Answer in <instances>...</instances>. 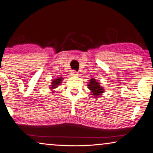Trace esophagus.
<instances>
[{"label":"esophagus","mask_w":153,"mask_h":153,"mask_svg":"<svg viewBox=\"0 0 153 153\" xmlns=\"http://www.w3.org/2000/svg\"><path fill=\"white\" fill-rule=\"evenodd\" d=\"M71 75H72V76L76 77V76H78V73H77L75 71H73L72 72H71Z\"/></svg>","instance_id":"34e87169"}]
</instances>
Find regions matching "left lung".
Here are the masks:
<instances>
[{"label":"left lung","instance_id":"1","mask_svg":"<svg viewBox=\"0 0 153 153\" xmlns=\"http://www.w3.org/2000/svg\"><path fill=\"white\" fill-rule=\"evenodd\" d=\"M87 87L90 90L91 94H92V95L94 96L95 99H97L98 97H99L101 94L104 92V88L101 86L100 83L98 82L97 80H96L94 78H91L89 80L88 85H87Z\"/></svg>","mask_w":153,"mask_h":153}]
</instances>
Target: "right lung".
Returning a JSON list of instances; mask_svg holds the SVG:
<instances>
[{
  "mask_svg": "<svg viewBox=\"0 0 153 153\" xmlns=\"http://www.w3.org/2000/svg\"><path fill=\"white\" fill-rule=\"evenodd\" d=\"M63 78H56V79H54V80H52L51 82V85H50V89H51V91H53L52 93L55 92V89L56 88H57L58 86H59L61 85V83L62 82V81L64 80H63Z\"/></svg>",
  "mask_w": 153,
  "mask_h": 153,
  "instance_id": "add662e5",
  "label": "right lung"
}]
</instances>
